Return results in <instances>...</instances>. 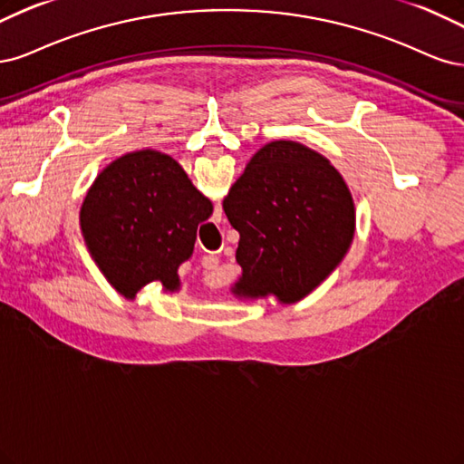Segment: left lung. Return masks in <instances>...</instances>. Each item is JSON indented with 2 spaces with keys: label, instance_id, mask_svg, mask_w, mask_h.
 Masks as SVG:
<instances>
[{
  "label": "left lung",
  "instance_id": "obj_1",
  "mask_svg": "<svg viewBox=\"0 0 464 464\" xmlns=\"http://www.w3.org/2000/svg\"><path fill=\"white\" fill-rule=\"evenodd\" d=\"M238 231L231 295L238 301L276 296L279 304L303 301L347 256L356 208L332 161L293 140L264 144L223 198Z\"/></svg>",
  "mask_w": 464,
  "mask_h": 464
}]
</instances>
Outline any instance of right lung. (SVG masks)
Masks as SVG:
<instances>
[{
	"label": "right lung",
	"instance_id": "obj_1",
	"mask_svg": "<svg viewBox=\"0 0 464 464\" xmlns=\"http://www.w3.org/2000/svg\"><path fill=\"white\" fill-rule=\"evenodd\" d=\"M210 198L171 156L146 148L103 168L81 206V233L98 270L132 301L152 281L181 289L179 266L190 258Z\"/></svg>",
	"mask_w": 464,
	"mask_h": 464
}]
</instances>
